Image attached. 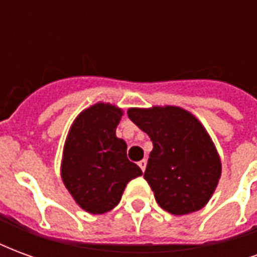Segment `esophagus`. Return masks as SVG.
Instances as JSON below:
<instances>
[{
	"label": "esophagus",
	"mask_w": 257,
	"mask_h": 257,
	"mask_svg": "<svg viewBox=\"0 0 257 257\" xmlns=\"http://www.w3.org/2000/svg\"><path fill=\"white\" fill-rule=\"evenodd\" d=\"M146 165H147V160H146V158H143V160L139 162V167H140V169L143 171V172L146 171Z\"/></svg>",
	"instance_id": "esophagus-1"
}]
</instances>
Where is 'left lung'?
<instances>
[{
    "instance_id": "8db88e82",
    "label": "left lung",
    "mask_w": 257,
    "mask_h": 257,
    "mask_svg": "<svg viewBox=\"0 0 257 257\" xmlns=\"http://www.w3.org/2000/svg\"><path fill=\"white\" fill-rule=\"evenodd\" d=\"M128 115L153 142L145 179L158 205L179 216L204 208L219 184L221 161L201 121L179 106L131 107Z\"/></svg>"
}]
</instances>
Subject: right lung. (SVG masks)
<instances>
[{"mask_svg": "<svg viewBox=\"0 0 257 257\" xmlns=\"http://www.w3.org/2000/svg\"><path fill=\"white\" fill-rule=\"evenodd\" d=\"M122 108L99 101L75 117L64 142L60 176L81 209L106 213L121 201L128 182L142 175L115 135Z\"/></svg>", "mask_w": 257, "mask_h": 257, "instance_id": "add662e5", "label": "right lung"}]
</instances>
